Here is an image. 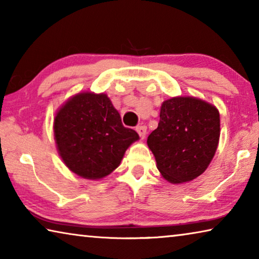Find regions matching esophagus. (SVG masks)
I'll use <instances>...</instances> for the list:
<instances>
[{"instance_id": "obj_1", "label": "esophagus", "mask_w": 259, "mask_h": 259, "mask_svg": "<svg viewBox=\"0 0 259 259\" xmlns=\"http://www.w3.org/2000/svg\"><path fill=\"white\" fill-rule=\"evenodd\" d=\"M136 131H137L138 133V135H139V137L142 138V139H144L146 137V134H147V128L145 125H138L137 128H136Z\"/></svg>"}]
</instances>
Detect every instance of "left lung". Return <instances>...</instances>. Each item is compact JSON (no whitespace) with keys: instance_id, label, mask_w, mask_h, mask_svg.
Here are the masks:
<instances>
[{"instance_id":"8db88e82","label":"left lung","mask_w":259,"mask_h":259,"mask_svg":"<svg viewBox=\"0 0 259 259\" xmlns=\"http://www.w3.org/2000/svg\"><path fill=\"white\" fill-rule=\"evenodd\" d=\"M221 119L214 105L196 97H172L160 109L157 128L147 138L162 177L191 182L205 171L216 153Z\"/></svg>"}]
</instances>
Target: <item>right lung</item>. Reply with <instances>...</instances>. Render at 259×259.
<instances>
[{
  "label": "right lung",
  "mask_w": 259,
  "mask_h": 259,
  "mask_svg": "<svg viewBox=\"0 0 259 259\" xmlns=\"http://www.w3.org/2000/svg\"><path fill=\"white\" fill-rule=\"evenodd\" d=\"M57 150L77 176L98 181L120 165L125 151L139 139L122 124L105 94L78 93L58 108L54 120Z\"/></svg>",
  "instance_id": "right-lung-1"
}]
</instances>
